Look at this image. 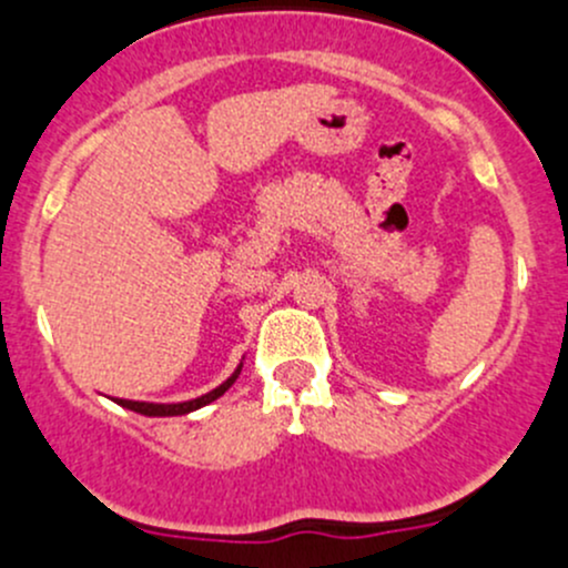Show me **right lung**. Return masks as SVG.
<instances>
[{
	"mask_svg": "<svg viewBox=\"0 0 568 568\" xmlns=\"http://www.w3.org/2000/svg\"><path fill=\"white\" fill-rule=\"evenodd\" d=\"M239 374H242V365H239V368H236V374H233L231 379H227V382H222V385L216 387V390H211V393L200 395V398L183 400V404H145V400H125V398H114V400H118L120 406H125V409H131V412H140V415H148V417H173V415H189V412L200 409V406H205V404H211V400H216V398H220V395L225 393L227 387H231L233 382L239 379Z\"/></svg>",
	"mask_w": 568,
	"mask_h": 568,
	"instance_id": "right-lung-1",
	"label": "right lung"
}]
</instances>
